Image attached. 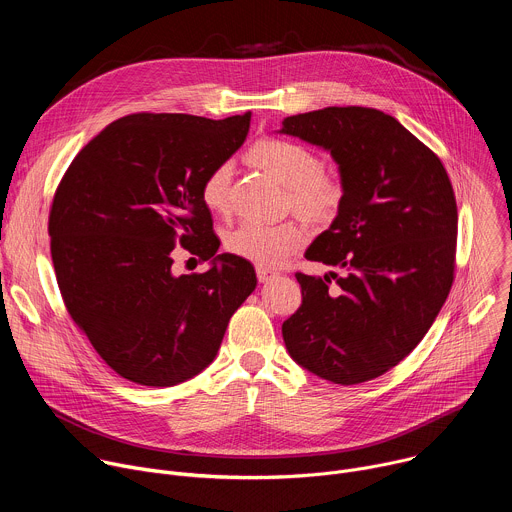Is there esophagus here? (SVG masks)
Here are the masks:
<instances>
[{"mask_svg": "<svg viewBox=\"0 0 512 512\" xmlns=\"http://www.w3.org/2000/svg\"><path fill=\"white\" fill-rule=\"evenodd\" d=\"M277 273L271 271L269 267H257V279L263 283V281H269L271 277H275Z\"/></svg>", "mask_w": 512, "mask_h": 512, "instance_id": "34e87169", "label": "esophagus"}]
</instances>
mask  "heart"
<instances>
[{
	"instance_id": "heart-1",
	"label": "heart",
	"mask_w": 512,
	"mask_h": 512,
	"mask_svg": "<svg viewBox=\"0 0 512 512\" xmlns=\"http://www.w3.org/2000/svg\"><path fill=\"white\" fill-rule=\"evenodd\" d=\"M251 160L271 172L287 188V204L312 223H328L338 214L346 198V182L322 168L320 156L304 143L291 139H263L253 145ZM233 164H216L202 180L200 198L212 212L229 210ZM308 241L304 225L287 221L263 225L243 221L225 233L223 245L229 253L261 267H275L294 255Z\"/></svg>"
}]
</instances>
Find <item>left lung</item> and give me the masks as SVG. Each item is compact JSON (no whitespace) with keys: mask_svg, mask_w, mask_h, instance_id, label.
Masks as SVG:
<instances>
[{"mask_svg":"<svg viewBox=\"0 0 512 512\" xmlns=\"http://www.w3.org/2000/svg\"><path fill=\"white\" fill-rule=\"evenodd\" d=\"M281 133L330 150L346 182L334 223L306 251L308 261L342 273H296L302 306L283 322V342L330 383L377 379L421 342L452 289L458 206L450 176L379 109L291 115Z\"/></svg>","mask_w":512,"mask_h":512,"instance_id":"8db88e82","label":"left lung"}]
</instances>
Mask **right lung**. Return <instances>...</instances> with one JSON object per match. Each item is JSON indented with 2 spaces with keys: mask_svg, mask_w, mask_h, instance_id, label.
<instances>
[{
  "mask_svg": "<svg viewBox=\"0 0 512 512\" xmlns=\"http://www.w3.org/2000/svg\"><path fill=\"white\" fill-rule=\"evenodd\" d=\"M249 121L251 113L121 117L85 145L54 192L48 235L64 306L131 383L172 387L206 369L257 285L253 265L231 253L204 274L171 273L178 246L216 255L200 186L241 148Z\"/></svg>",
  "mask_w": 512,
  "mask_h": 512,
  "instance_id": "1",
  "label": "right lung"
}]
</instances>
